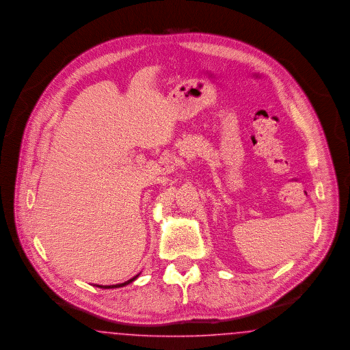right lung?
<instances>
[{
	"instance_id": "1",
	"label": "right lung",
	"mask_w": 350,
	"mask_h": 350,
	"mask_svg": "<svg viewBox=\"0 0 350 350\" xmlns=\"http://www.w3.org/2000/svg\"><path fill=\"white\" fill-rule=\"evenodd\" d=\"M139 275H137V276H134L133 279L127 280L125 282H122V284H116V285H96L98 288H103V289H114V288H121V286H125L127 284H130V282H133L134 280H137Z\"/></svg>"
}]
</instances>
